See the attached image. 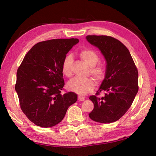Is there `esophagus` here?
Returning a JSON list of instances; mask_svg holds the SVG:
<instances>
[{
  "label": "esophagus",
  "mask_w": 156,
  "mask_h": 156,
  "mask_svg": "<svg viewBox=\"0 0 156 156\" xmlns=\"http://www.w3.org/2000/svg\"><path fill=\"white\" fill-rule=\"evenodd\" d=\"M78 101H84L85 100V98L84 97H82V96H78Z\"/></svg>",
  "instance_id": "esophagus-1"
}]
</instances>
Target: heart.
<instances>
[{
  "label": "heart",
  "mask_w": 156,
  "mask_h": 156,
  "mask_svg": "<svg viewBox=\"0 0 156 156\" xmlns=\"http://www.w3.org/2000/svg\"><path fill=\"white\" fill-rule=\"evenodd\" d=\"M79 55L86 64L91 66L90 69V74L98 82L103 80L107 70L103 64L100 63L97 64L99 61V56L97 53L91 49H84L80 51ZM72 57L70 55L66 56L62 61V72L66 77H70L72 75ZM68 88L69 90L74 92L78 94L84 95L94 90L95 82L93 79L90 78L83 79L76 77L69 81Z\"/></svg>",
  "instance_id": "b5f03b06"
}]
</instances>
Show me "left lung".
<instances>
[{
  "instance_id": "obj_1",
  "label": "left lung",
  "mask_w": 156,
  "mask_h": 156,
  "mask_svg": "<svg viewBox=\"0 0 156 156\" xmlns=\"http://www.w3.org/2000/svg\"><path fill=\"white\" fill-rule=\"evenodd\" d=\"M87 39L100 49L107 64L100 88L89 97L94 103L89 117L102 123L117 121L130 108L138 92L137 68L128 49L118 39L107 35H87ZM104 91V97L98 98Z\"/></svg>"
}]
</instances>
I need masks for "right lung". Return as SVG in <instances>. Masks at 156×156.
<instances>
[{
  "label": "right lung",
  "mask_w": 156,
  "mask_h": 156,
  "mask_svg": "<svg viewBox=\"0 0 156 156\" xmlns=\"http://www.w3.org/2000/svg\"><path fill=\"white\" fill-rule=\"evenodd\" d=\"M78 39H55L39 42L23 58L16 72L15 90L20 107L36 125L50 127L62 121L78 96L62 94L64 80L62 63Z\"/></svg>",
  "instance_id": "right-lung-1"
}]
</instances>
